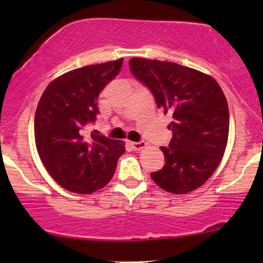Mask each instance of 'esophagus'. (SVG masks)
Instances as JSON below:
<instances>
[{"mask_svg": "<svg viewBox=\"0 0 263 263\" xmlns=\"http://www.w3.org/2000/svg\"><path fill=\"white\" fill-rule=\"evenodd\" d=\"M130 146H132V148H134V150H141V148L145 147L146 142L145 141H139V142H130Z\"/></svg>", "mask_w": 263, "mask_h": 263, "instance_id": "34e87169", "label": "esophagus"}]
</instances>
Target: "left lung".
Instances as JSON below:
<instances>
[{
    "label": "left lung",
    "instance_id": "left-lung-1",
    "mask_svg": "<svg viewBox=\"0 0 263 263\" xmlns=\"http://www.w3.org/2000/svg\"><path fill=\"white\" fill-rule=\"evenodd\" d=\"M130 71L150 89L164 113L173 116V138L163 168L152 173L162 190L188 194L211 178L224 155L229 133V109L217 81L196 69L173 62L129 60Z\"/></svg>",
    "mask_w": 263,
    "mask_h": 263
}]
</instances>
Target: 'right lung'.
Returning <instances> with one entry per match:
<instances>
[{
	"label": "right lung",
	"mask_w": 263,
	"mask_h": 263,
	"mask_svg": "<svg viewBox=\"0 0 263 263\" xmlns=\"http://www.w3.org/2000/svg\"><path fill=\"white\" fill-rule=\"evenodd\" d=\"M122 59L73 69L51 81L34 118L38 154L63 188L87 195L108 184L125 153L124 142L87 134L99 115L97 97L118 75Z\"/></svg>",
	"instance_id": "add662e5"
}]
</instances>
